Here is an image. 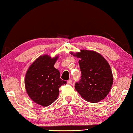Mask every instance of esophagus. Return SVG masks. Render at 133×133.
<instances>
[{
    "mask_svg": "<svg viewBox=\"0 0 133 133\" xmlns=\"http://www.w3.org/2000/svg\"><path fill=\"white\" fill-rule=\"evenodd\" d=\"M67 83L69 84V85H70V84L72 83V80L71 79H69L68 81H67Z\"/></svg>",
    "mask_w": 133,
    "mask_h": 133,
    "instance_id": "34e87169",
    "label": "esophagus"
}]
</instances>
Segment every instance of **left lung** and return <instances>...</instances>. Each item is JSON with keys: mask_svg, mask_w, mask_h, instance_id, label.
Here are the masks:
<instances>
[{"mask_svg": "<svg viewBox=\"0 0 133 133\" xmlns=\"http://www.w3.org/2000/svg\"><path fill=\"white\" fill-rule=\"evenodd\" d=\"M71 55L79 58L81 79L75 89L88 102L96 103L106 97L112 87L113 75L110 66L101 54L93 50H81Z\"/></svg>", "mask_w": 133, "mask_h": 133, "instance_id": "obj_1", "label": "left lung"}]
</instances>
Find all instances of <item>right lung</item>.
Masks as SVG:
<instances>
[{
  "label": "right lung",
  "mask_w": 133,
  "mask_h": 133,
  "mask_svg": "<svg viewBox=\"0 0 133 133\" xmlns=\"http://www.w3.org/2000/svg\"><path fill=\"white\" fill-rule=\"evenodd\" d=\"M58 56L47 54L38 57L29 67L25 77V86L31 99L42 107H48L55 101L59 88L66 82L60 77V72L54 67Z\"/></svg>",
  "instance_id": "add662e5"
}]
</instances>
